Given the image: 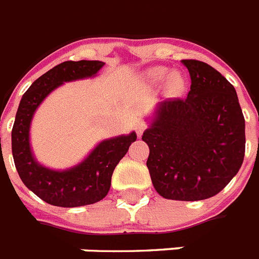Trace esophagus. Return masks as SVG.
<instances>
[{
  "mask_svg": "<svg viewBox=\"0 0 259 259\" xmlns=\"http://www.w3.org/2000/svg\"><path fill=\"white\" fill-rule=\"evenodd\" d=\"M146 127H148V123L145 121H140L137 122V125H136V132H137V136H142V133L145 132Z\"/></svg>",
  "mask_w": 259,
  "mask_h": 259,
  "instance_id": "esophagus-1",
  "label": "esophagus"
}]
</instances>
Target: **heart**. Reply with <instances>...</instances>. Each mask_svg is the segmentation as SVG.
<instances>
[{
  "instance_id": "1",
  "label": "heart",
  "mask_w": 259,
  "mask_h": 259,
  "mask_svg": "<svg viewBox=\"0 0 259 259\" xmlns=\"http://www.w3.org/2000/svg\"><path fill=\"white\" fill-rule=\"evenodd\" d=\"M148 75H149V78L152 80L157 82V80H162L164 78H166L169 75V72L164 67H156L153 70H150ZM169 86L173 91H180L181 87H183V82H181V79L176 74L169 75Z\"/></svg>"
}]
</instances>
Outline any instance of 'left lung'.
Returning <instances> with one entry per match:
<instances>
[{"mask_svg": "<svg viewBox=\"0 0 259 259\" xmlns=\"http://www.w3.org/2000/svg\"><path fill=\"white\" fill-rule=\"evenodd\" d=\"M191 76L185 98H170L142 140L146 166L162 197L195 201L215 196L245 157V118L235 89L207 63L183 60Z\"/></svg>", "mask_w": 259, "mask_h": 259, "instance_id": "obj_1", "label": "left lung"}]
</instances>
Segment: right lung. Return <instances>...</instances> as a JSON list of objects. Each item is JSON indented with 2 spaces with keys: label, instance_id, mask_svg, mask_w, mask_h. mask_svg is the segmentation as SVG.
<instances>
[{
  "label": "right lung",
  "instance_id": "obj_1",
  "mask_svg": "<svg viewBox=\"0 0 259 259\" xmlns=\"http://www.w3.org/2000/svg\"><path fill=\"white\" fill-rule=\"evenodd\" d=\"M105 63L98 60L63 62L36 79L22 95L12 129V153L22 183L48 204L80 207L94 204L107 195L115 166L127 153L137 134L102 141L89 157L71 169L52 170L37 164L29 148V126L34 110L62 83L93 76Z\"/></svg>",
  "mask_w": 259,
  "mask_h": 259
}]
</instances>
